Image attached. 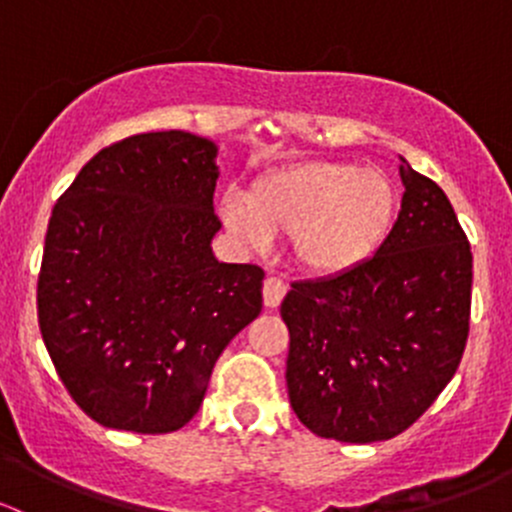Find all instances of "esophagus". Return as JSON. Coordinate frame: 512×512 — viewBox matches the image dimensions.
<instances>
[{
    "instance_id": "34e87169",
    "label": "esophagus",
    "mask_w": 512,
    "mask_h": 512,
    "mask_svg": "<svg viewBox=\"0 0 512 512\" xmlns=\"http://www.w3.org/2000/svg\"><path fill=\"white\" fill-rule=\"evenodd\" d=\"M285 292H287V285L280 280V277H275V275L267 277L265 285H262V297H265V307H270V309L280 307V302H282V297H285Z\"/></svg>"
}]
</instances>
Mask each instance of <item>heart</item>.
I'll use <instances>...</instances> for the list:
<instances>
[{"label":"heart","instance_id":"1","mask_svg":"<svg viewBox=\"0 0 512 512\" xmlns=\"http://www.w3.org/2000/svg\"><path fill=\"white\" fill-rule=\"evenodd\" d=\"M245 205L223 203L225 225L252 247L292 235L299 265L312 275H339L364 262L389 232L396 193L379 168L309 160L265 175Z\"/></svg>","mask_w":512,"mask_h":512}]
</instances>
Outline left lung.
Segmentation results:
<instances>
[{
  "mask_svg": "<svg viewBox=\"0 0 512 512\" xmlns=\"http://www.w3.org/2000/svg\"><path fill=\"white\" fill-rule=\"evenodd\" d=\"M399 218L374 257L292 282L287 391L299 421L344 443L389 441L416 423L461 364L471 322V242L451 200L401 165Z\"/></svg>",
  "mask_w": 512,
  "mask_h": 512,
  "instance_id": "left-lung-1",
  "label": "left lung"
}]
</instances>
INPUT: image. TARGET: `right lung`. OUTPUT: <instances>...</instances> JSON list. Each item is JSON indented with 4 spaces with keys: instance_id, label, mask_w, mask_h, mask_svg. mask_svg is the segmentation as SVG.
I'll use <instances>...</instances> for the list:
<instances>
[{
    "instance_id": "right-lung-1",
    "label": "right lung",
    "mask_w": 512,
    "mask_h": 512,
    "mask_svg": "<svg viewBox=\"0 0 512 512\" xmlns=\"http://www.w3.org/2000/svg\"><path fill=\"white\" fill-rule=\"evenodd\" d=\"M218 148L138 133L81 168L51 210L36 309L61 384L106 428L170 433L262 309V267L218 262Z\"/></svg>"
}]
</instances>
